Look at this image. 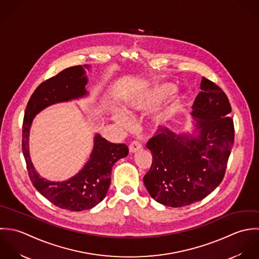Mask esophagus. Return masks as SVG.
<instances>
[{"label":"esophagus","mask_w":259,"mask_h":259,"mask_svg":"<svg viewBox=\"0 0 259 259\" xmlns=\"http://www.w3.org/2000/svg\"><path fill=\"white\" fill-rule=\"evenodd\" d=\"M141 149H142V145L139 142L134 141V142H132L129 145V152L130 153H135V152H137V151H139Z\"/></svg>","instance_id":"1"}]
</instances>
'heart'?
Listing matches in <instances>:
<instances>
[{
    "mask_svg": "<svg viewBox=\"0 0 259 259\" xmlns=\"http://www.w3.org/2000/svg\"><path fill=\"white\" fill-rule=\"evenodd\" d=\"M185 103L184 94L177 90L175 91L173 84L160 83L130 94L126 99L125 109L127 113H147L156 107L153 121L157 126H164L175 121L180 116ZM113 120L123 128L129 126L128 117L121 112L114 113Z\"/></svg>",
    "mask_w": 259,
    "mask_h": 259,
    "instance_id": "1",
    "label": "heart"
}]
</instances>
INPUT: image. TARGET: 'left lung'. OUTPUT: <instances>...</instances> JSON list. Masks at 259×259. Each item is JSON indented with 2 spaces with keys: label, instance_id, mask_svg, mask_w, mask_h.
Returning <instances> with one entry per match:
<instances>
[{
  "label": "left lung",
  "instance_id": "1",
  "mask_svg": "<svg viewBox=\"0 0 259 259\" xmlns=\"http://www.w3.org/2000/svg\"><path fill=\"white\" fill-rule=\"evenodd\" d=\"M192 106V133L160 128L147 143L152 165L143 181L150 196L170 207L200 201L222 181L234 142L231 106L216 84L202 78Z\"/></svg>",
  "mask_w": 259,
  "mask_h": 259
}]
</instances>
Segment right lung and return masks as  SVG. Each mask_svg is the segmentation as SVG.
Instances as JSON below:
<instances>
[{"label":"right lung","mask_w":259,"mask_h":259,"mask_svg":"<svg viewBox=\"0 0 259 259\" xmlns=\"http://www.w3.org/2000/svg\"><path fill=\"white\" fill-rule=\"evenodd\" d=\"M89 67L67 68L40 84L27 104L23 122L22 150L33 185L53 204L71 211L91 209L103 200L111 183L112 167L119 159L128 155V147L111 143L96 134L92 153L81 171L66 181L53 182L42 178L31 161L29 134L34 117L45 108L88 95L85 69Z\"/></svg>","instance_id":"1"}]
</instances>
